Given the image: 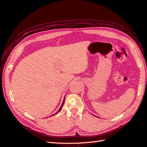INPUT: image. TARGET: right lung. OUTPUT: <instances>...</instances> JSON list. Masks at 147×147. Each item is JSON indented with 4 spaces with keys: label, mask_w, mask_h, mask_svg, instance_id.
<instances>
[{
    "label": "right lung",
    "mask_w": 147,
    "mask_h": 147,
    "mask_svg": "<svg viewBox=\"0 0 147 147\" xmlns=\"http://www.w3.org/2000/svg\"><path fill=\"white\" fill-rule=\"evenodd\" d=\"M65 97H64V99H65ZM64 101H63V104H62V105H61V107H60L59 110L58 111H57V112H59V111H60V110L62 109V108H63V105H64Z\"/></svg>",
    "instance_id": "obj_1"
}]
</instances>
